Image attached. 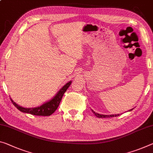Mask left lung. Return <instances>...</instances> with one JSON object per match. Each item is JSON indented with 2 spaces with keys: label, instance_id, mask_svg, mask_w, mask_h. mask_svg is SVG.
I'll use <instances>...</instances> for the list:
<instances>
[{
  "label": "left lung",
  "instance_id": "8db88e82",
  "mask_svg": "<svg viewBox=\"0 0 153 153\" xmlns=\"http://www.w3.org/2000/svg\"><path fill=\"white\" fill-rule=\"evenodd\" d=\"M133 108H132V109H131V110H129V111H131V110H133ZM92 111H93V112L94 114V115H95L97 117H98V118H110V117H115V116H119L120 114H111V115H104V114H98V113H97V112H95V111H94L93 110H92Z\"/></svg>",
  "mask_w": 153,
  "mask_h": 153
}]
</instances>
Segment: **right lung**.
Returning a JSON list of instances; mask_svg holds the SVG:
<instances>
[{"instance_id": "add662e5", "label": "right lung", "mask_w": 153, "mask_h": 153, "mask_svg": "<svg viewBox=\"0 0 153 153\" xmlns=\"http://www.w3.org/2000/svg\"><path fill=\"white\" fill-rule=\"evenodd\" d=\"M72 81L68 82L67 83L64 85L63 86L60 88L59 91L57 92V93L56 94V95L52 97V99L48 101H46L44 103H43L42 105L38 107L35 108H24L22 106L19 105L18 104H17L16 102L12 100L11 99V101L12 103L16 106V108H18L20 111H22L24 113H27L30 114L35 115V116H50L59 107V104L61 101L62 96H63L64 93L67 91V88H69V86L71 84Z\"/></svg>"}]
</instances>
